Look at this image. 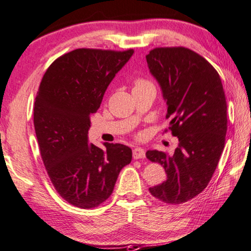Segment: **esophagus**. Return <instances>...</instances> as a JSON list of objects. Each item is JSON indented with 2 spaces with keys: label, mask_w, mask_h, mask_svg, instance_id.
<instances>
[{
  "label": "esophagus",
  "mask_w": 251,
  "mask_h": 251,
  "mask_svg": "<svg viewBox=\"0 0 251 251\" xmlns=\"http://www.w3.org/2000/svg\"><path fill=\"white\" fill-rule=\"evenodd\" d=\"M146 157V151L142 148H134L133 149V158L134 159H143Z\"/></svg>",
  "instance_id": "obj_1"
}]
</instances>
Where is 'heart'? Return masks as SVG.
<instances>
[{"mask_svg": "<svg viewBox=\"0 0 251 251\" xmlns=\"http://www.w3.org/2000/svg\"><path fill=\"white\" fill-rule=\"evenodd\" d=\"M143 84H148V83H146L145 81H138L137 84H135V87H140V85H143Z\"/></svg>", "mask_w": 251, "mask_h": 251, "instance_id": "b5f03b06", "label": "heart"}]
</instances>
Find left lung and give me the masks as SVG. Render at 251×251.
Masks as SVG:
<instances>
[{"label": "left lung", "instance_id": "8db88e82", "mask_svg": "<svg viewBox=\"0 0 251 251\" xmlns=\"http://www.w3.org/2000/svg\"><path fill=\"white\" fill-rule=\"evenodd\" d=\"M167 103L169 129L179 143L172 154L148 150L147 158L167 172L149 189L154 198L179 204L208 186L218 166L227 133V103L215 68L186 48H157L146 56Z\"/></svg>", "mask_w": 251, "mask_h": 251}]
</instances>
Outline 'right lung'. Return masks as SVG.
Masks as SVG:
<instances>
[{"mask_svg":"<svg viewBox=\"0 0 251 251\" xmlns=\"http://www.w3.org/2000/svg\"><path fill=\"white\" fill-rule=\"evenodd\" d=\"M134 51L76 49L53 62L34 102V128L41 157L62 198L82 209L101 204L112 194L132 150L104 142L89 143L90 117Z\"/></svg>","mask_w":251,"mask_h":251,"instance_id":"add662e5","label":"right lung"}]
</instances>
